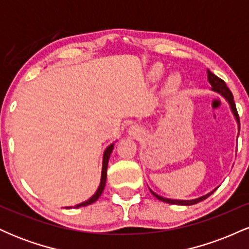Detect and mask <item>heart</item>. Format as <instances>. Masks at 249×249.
<instances>
[{
  "label": "heart",
  "instance_id": "heart-1",
  "mask_svg": "<svg viewBox=\"0 0 249 249\" xmlns=\"http://www.w3.org/2000/svg\"><path fill=\"white\" fill-rule=\"evenodd\" d=\"M152 75L154 77H158L159 75H160V69H158V68H157V69H153ZM178 82L179 81L176 78V77H172V78H171V85H172V87H176V85L178 84Z\"/></svg>",
  "mask_w": 249,
  "mask_h": 249
}]
</instances>
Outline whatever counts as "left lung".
<instances>
[{"instance_id":"obj_1","label":"left lung","mask_w":249,"mask_h":249,"mask_svg":"<svg viewBox=\"0 0 249 249\" xmlns=\"http://www.w3.org/2000/svg\"><path fill=\"white\" fill-rule=\"evenodd\" d=\"M207 76H208V83H210L211 85H212V90L216 91V92L220 93L222 97H225L226 99H227V102L230 103L231 105V108H232L234 116H235V119L236 122H238V125H239V131H240V118H239V113H238V110H236V107H235V103H234V98H233V93L231 92L230 89L227 88V85H226V83L222 81L221 78H219L218 76L214 75L213 72H211L210 70H207ZM215 191V190H214ZM214 191H212L211 193L206 194V196H200L198 199H194V200H174V199H166V198H162V196H158V194H156L154 192L151 191V193L153 194L154 196H156L157 199L161 200V201L164 202H167V204H172V205H185V206H188V205H194V204H198V202L202 201V200H205L206 198L212 194Z\"/></svg>"}]
</instances>
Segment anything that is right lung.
<instances>
[{
	"label": "right lung",
	"mask_w": 249,
	"mask_h": 249,
	"mask_svg": "<svg viewBox=\"0 0 249 249\" xmlns=\"http://www.w3.org/2000/svg\"><path fill=\"white\" fill-rule=\"evenodd\" d=\"M113 150V144H111L110 146H108L107 150H105L104 152V157H103V168H102V179H101V185H99L98 190H97V192L93 194L92 196H91L90 199L87 200V201L82 202V204L77 205L76 208L78 207H82V206H88V205H91L92 202H95L97 199L101 196V194L103 193V190H104L105 187V182H107V162H108V158H110V154L112 152ZM68 208H71V207H68Z\"/></svg>",
	"instance_id": "1"
}]
</instances>
